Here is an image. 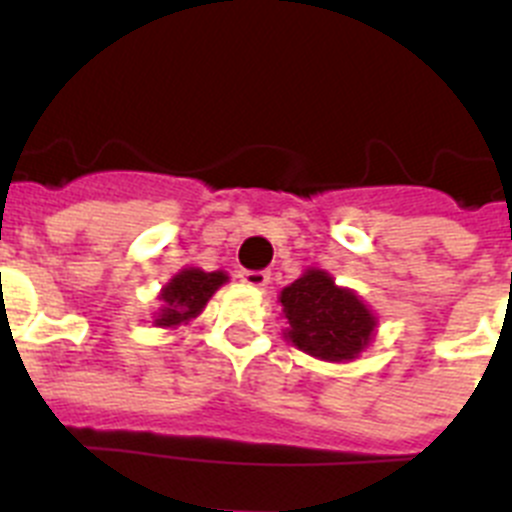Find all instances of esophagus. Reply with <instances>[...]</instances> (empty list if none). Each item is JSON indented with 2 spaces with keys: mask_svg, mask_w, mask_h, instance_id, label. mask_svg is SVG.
<instances>
[{
  "mask_svg": "<svg viewBox=\"0 0 512 512\" xmlns=\"http://www.w3.org/2000/svg\"><path fill=\"white\" fill-rule=\"evenodd\" d=\"M238 277H241V282H246L248 287H266V284H269V271H251V269H243L241 274H238Z\"/></svg>",
  "mask_w": 512,
  "mask_h": 512,
  "instance_id": "34e87169",
  "label": "esophagus"
}]
</instances>
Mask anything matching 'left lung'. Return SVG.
I'll return each mask as SVG.
<instances>
[{
    "instance_id": "1",
    "label": "left lung",
    "mask_w": 512,
    "mask_h": 512,
    "mask_svg": "<svg viewBox=\"0 0 512 512\" xmlns=\"http://www.w3.org/2000/svg\"><path fill=\"white\" fill-rule=\"evenodd\" d=\"M289 341L328 361H348L369 343L374 315L364 302L333 284L325 271L310 269L282 289Z\"/></svg>"
}]
</instances>
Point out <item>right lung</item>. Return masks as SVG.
I'll use <instances>...</instances> for the list:
<instances>
[{"label": "right lung", "mask_w": 512, "mask_h": 512, "mask_svg": "<svg viewBox=\"0 0 512 512\" xmlns=\"http://www.w3.org/2000/svg\"><path fill=\"white\" fill-rule=\"evenodd\" d=\"M223 271H207L200 269H184L179 271L174 279L164 287L161 292V302H164V310L156 318V325H179L184 320L194 318L202 307L207 305L215 289L225 282Z\"/></svg>", "instance_id": "add662e5"}]
</instances>
